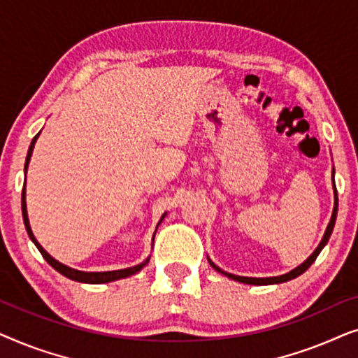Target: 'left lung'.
I'll return each mask as SVG.
<instances>
[{
    "mask_svg": "<svg viewBox=\"0 0 358 358\" xmlns=\"http://www.w3.org/2000/svg\"><path fill=\"white\" fill-rule=\"evenodd\" d=\"M332 189H334V210H332V217H331V222L327 224L326 231H324V236H322L321 243L317 244V248L315 249V252L311 254L310 257L306 259L305 262L300 264V266L293 268L288 273H283V275H277V277H243V275H234V273H229V272H224L223 268H220L217 264L212 262V259H208L210 266H212L215 271L223 273V275H227L228 278H231V280H236V282H241V283H248V285H273V283H283V282H288L292 280V278H296L298 275H301L303 272H306L308 268L311 267V264L316 261V257L320 256V252L322 251V248L326 246L327 241H329L331 234H332V229H334V224H336V218H337V189H336V184H334V171H332Z\"/></svg>",
    "mask_w": 358,
    "mask_h": 358,
    "instance_id": "obj_1",
    "label": "left lung"
}]
</instances>
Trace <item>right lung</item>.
Segmentation results:
<instances>
[{
	"label": "right lung",
	"instance_id": "1",
	"mask_svg": "<svg viewBox=\"0 0 358 358\" xmlns=\"http://www.w3.org/2000/svg\"><path fill=\"white\" fill-rule=\"evenodd\" d=\"M41 135V134H38ZM38 135L34 136L31 146H29V151H27V158H26V166H24V173H27V168H29V161H31V156H32V151H34V145H36V141L38 138ZM21 207H22V218H24V224H26V229H27V234L29 238H31V241L36 244V248L41 251L42 257L45 259V261L50 264V266L55 268L57 272H60L62 275H65L68 278H71V280L75 282H81V283H109V282H114V280H120V278H125V277H130V275H135L136 272H140L141 268H143L146 264L150 262V257L148 256L145 259L143 262L138 264V266H134V267H127V268H120V271H109V272H83V271H76V268H71L65 266V264L58 262L57 259H53L50 254H48L45 249L41 246V243L37 241L36 236H34L32 229H31V223H29V217H27V205H26V185H24L22 189V199H21ZM166 217V213L161 217L158 227L163 222V218ZM156 227V229H158ZM156 234V231H155ZM155 234H153V239H155Z\"/></svg>",
	"mask_w": 358,
	"mask_h": 358
}]
</instances>
